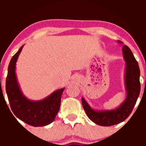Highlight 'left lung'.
Masks as SVG:
<instances>
[{"mask_svg": "<svg viewBox=\"0 0 146 146\" xmlns=\"http://www.w3.org/2000/svg\"><path fill=\"white\" fill-rule=\"evenodd\" d=\"M121 43V41H119ZM123 58L126 61L125 86L127 95L126 100L117 109L111 110L96 111L90 107L82 98V104L88 118L96 124L103 126H110L118 124L129 117L132 112L141 91L140 69L138 64L132 51L126 45L122 48Z\"/></svg>", "mask_w": 146, "mask_h": 146, "instance_id": "8db88e82", "label": "left lung"}]
</instances>
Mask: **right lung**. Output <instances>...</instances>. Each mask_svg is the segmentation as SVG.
Here are the masks:
<instances>
[{
	"mask_svg": "<svg viewBox=\"0 0 146 146\" xmlns=\"http://www.w3.org/2000/svg\"><path fill=\"white\" fill-rule=\"evenodd\" d=\"M22 46L12 57L8 69L5 90L13 114L20 120L32 126H43L54 121L58 114L64 88L58 90L45 99L32 101L23 95L15 74V64L21 52Z\"/></svg>",
	"mask_w": 146,
	"mask_h": 146,
	"instance_id": "1",
	"label": "right lung"
}]
</instances>
